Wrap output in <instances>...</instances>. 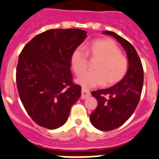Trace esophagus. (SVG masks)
I'll return each instance as SVG.
<instances>
[{
  "instance_id": "esophagus-1",
  "label": "esophagus",
  "mask_w": 159,
  "mask_h": 159,
  "mask_svg": "<svg viewBox=\"0 0 159 159\" xmlns=\"http://www.w3.org/2000/svg\"><path fill=\"white\" fill-rule=\"evenodd\" d=\"M90 95H91L90 92H89L88 89L83 88L82 90H81V98H82V99H85V98L90 97Z\"/></svg>"
}]
</instances>
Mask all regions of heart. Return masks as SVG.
Instances as JSON below:
<instances>
[{
	"instance_id": "1",
	"label": "heart",
	"mask_w": 159,
	"mask_h": 159,
	"mask_svg": "<svg viewBox=\"0 0 159 159\" xmlns=\"http://www.w3.org/2000/svg\"><path fill=\"white\" fill-rule=\"evenodd\" d=\"M89 57L98 61L94 66V71L83 74L88 65ZM70 62L76 75L83 74L77 82L85 88L116 84L125 77L129 66L128 58L122 54L117 44L108 38L94 40L87 51L82 47L76 48L72 52Z\"/></svg>"
}]
</instances>
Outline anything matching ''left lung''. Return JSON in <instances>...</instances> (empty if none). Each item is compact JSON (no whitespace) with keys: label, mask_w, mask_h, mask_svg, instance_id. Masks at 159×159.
Wrapping results in <instances>:
<instances>
[{"label":"left lung","mask_w":159,"mask_h":159,"mask_svg":"<svg viewBox=\"0 0 159 159\" xmlns=\"http://www.w3.org/2000/svg\"><path fill=\"white\" fill-rule=\"evenodd\" d=\"M103 33L112 35L122 44L129 63L128 73L117 84L92 92L98 106L90 115L91 124L101 131H111L123 125L136 110L142 92L144 70L136 49L128 40L113 31Z\"/></svg>","instance_id":"left-lung-1"}]
</instances>
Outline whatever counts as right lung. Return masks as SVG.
I'll return each instance as SVG.
<instances>
[{"label":"right lung","instance_id":"obj_1","mask_svg":"<svg viewBox=\"0 0 159 159\" xmlns=\"http://www.w3.org/2000/svg\"><path fill=\"white\" fill-rule=\"evenodd\" d=\"M80 29H51L38 34L18 57L16 83L25 110L35 124L55 129L63 125L81 95L72 80V52L87 35Z\"/></svg>","mask_w":159,"mask_h":159}]
</instances>
